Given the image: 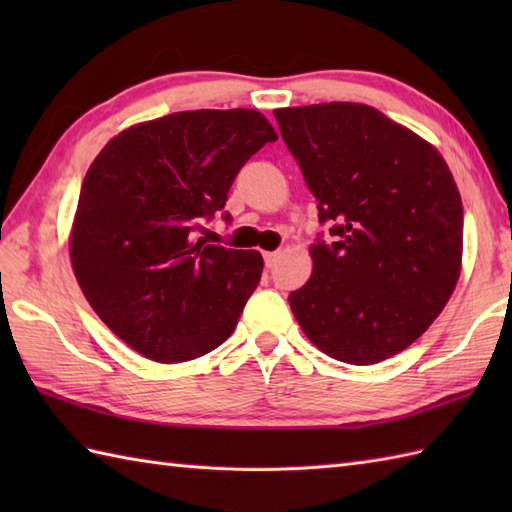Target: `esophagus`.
I'll return each mask as SVG.
<instances>
[{"label": "esophagus", "mask_w": 512, "mask_h": 512, "mask_svg": "<svg viewBox=\"0 0 512 512\" xmlns=\"http://www.w3.org/2000/svg\"><path fill=\"white\" fill-rule=\"evenodd\" d=\"M281 257V253L279 250H273V253H264V262H266V266L268 268H273L275 264H277V259Z\"/></svg>", "instance_id": "34e87169"}]
</instances>
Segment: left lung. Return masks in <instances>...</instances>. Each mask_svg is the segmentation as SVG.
I'll list each match as a JSON object with an SVG mask.
<instances>
[{"instance_id":"1","label":"left lung","mask_w":512,"mask_h":512,"mask_svg":"<svg viewBox=\"0 0 512 512\" xmlns=\"http://www.w3.org/2000/svg\"><path fill=\"white\" fill-rule=\"evenodd\" d=\"M334 242L310 246L290 292L303 334L336 361L374 365L427 332L462 270L464 211L440 151L363 103L273 112Z\"/></svg>"}]
</instances>
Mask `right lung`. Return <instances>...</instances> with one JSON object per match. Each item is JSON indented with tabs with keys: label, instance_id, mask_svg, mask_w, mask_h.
Segmentation results:
<instances>
[{
	"label": "right lung",
	"instance_id": "right-lung-1",
	"mask_svg": "<svg viewBox=\"0 0 512 512\" xmlns=\"http://www.w3.org/2000/svg\"><path fill=\"white\" fill-rule=\"evenodd\" d=\"M277 132L257 110L176 112L123 129L85 173L70 262L132 350L182 363L222 345L262 277L259 250L195 239L246 160Z\"/></svg>",
	"mask_w": 512,
	"mask_h": 512
}]
</instances>
